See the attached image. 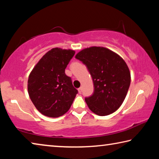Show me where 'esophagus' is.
Masks as SVG:
<instances>
[{
  "instance_id": "esophagus-1",
  "label": "esophagus",
  "mask_w": 159,
  "mask_h": 159,
  "mask_svg": "<svg viewBox=\"0 0 159 159\" xmlns=\"http://www.w3.org/2000/svg\"><path fill=\"white\" fill-rule=\"evenodd\" d=\"M78 90H79V93L80 94H81V93H82V88H79V89H78Z\"/></svg>"
}]
</instances>
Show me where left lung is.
<instances>
[{"label": "left lung", "instance_id": "8db88e82", "mask_svg": "<svg viewBox=\"0 0 159 159\" xmlns=\"http://www.w3.org/2000/svg\"><path fill=\"white\" fill-rule=\"evenodd\" d=\"M76 57L87 67L92 76L94 93L85 100L98 116H107L119 108L130 84V73L125 61L113 51L103 47H90L77 53Z\"/></svg>", "mask_w": 159, "mask_h": 159}]
</instances>
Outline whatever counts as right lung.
Returning a JSON list of instances; mask_svg holds the SVG:
<instances>
[{
	"mask_svg": "<svg viewBox=\"0 0 159 159\" xmlns=\"http://www.w3.org/2000/svg\"><path fill=\"white\" fill-rule=\"evenodd\" d=\"M75 51L55 48L48 51L29 74L28 93L34 106L44 116L57 118L69 111L78 90L65 69Z\"/></svg>",
	"mask_w": 159,
	"mask_h": 159,
	"instance_id": "right-lung-1",
	"label": "right lung"
}]
</instances>
